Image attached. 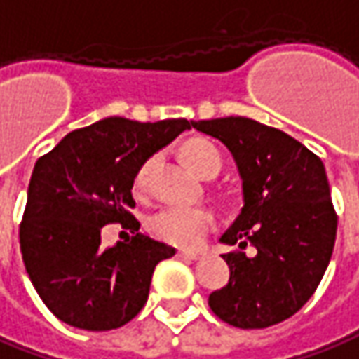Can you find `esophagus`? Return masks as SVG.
Wrapping results in <instances>:
<instances>
[{
    "mask_svg": "<svg viewBox=\"0 0 359 359\" xmlns=\"http://www.w3.org/2000/svg\"><path fill=\"white\" fill-rule=\"evenodd\" d=\"M179 257H184V259H198L202 257V251H190V250H180Z\"/></svg>",
    "mask_w": 359,
    "mask_h": 359,
    "instance_id": "34e87169",
    "label": "esophagus"
}]
</instances>
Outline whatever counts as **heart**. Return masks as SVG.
<instances>
[{
	"mask_svg": "<svg viewBox=\"0 0 359 359\" xmlns=\"http://www.w3.org/2000/svg\"><path fill=\"white\" fill-rule=\"evenodd\" d=\"M182 159L196 175L204 177L212 169H220V151L204 139H192L182 147ZM149 163L141 165L133 179V190L145 189ZM212 214L196 206H167L149 218V231L161 241L180 248H196L212 230Z\"/></svg>",
	"mask_w": 359,
	"mask_h": 359,
	"instance_id": "heart-1",
	"label": "heart"
}]
</instances>
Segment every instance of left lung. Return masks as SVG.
Segmentation results:
<instances>
[{"mask_svg":"<svg viewBox=\"0 0 359 359\" xmlns=\"http://www.w3.org/2000/svg\"><path fill=\"white\" fill-rule=\"evenodd\" d=\"M230 149L243 208L220 238L230 281L208 297L212 313L238 328L291 318L313 297L330 263L338 216L323 161L281 129L241 116L192 121Z\"/></svg>","mask_w":359,"mask_h":359,"instance_id":"left-lung-1","label":"left lung"}]
</instances>
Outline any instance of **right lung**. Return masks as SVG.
Masks as SVG:
<instances>
[{"label": "right lung", "mask_w": 359, "mask_h": 359, "mask_svg": "<svg viewBox=\"0 0 359 359\" xmlns=\"http://www.w3.org/2000/svg\"><path fill=\"white\" fill-rule=\"evenodd\" d=\"M190 126L187 119H100L70 131L36 161L19 243L29 279L58 320L104 332L143 309L157 263L172 257L175 248L139 231L129 212L133 179ZM116 221L136 236L102 248L101 228Z\"/></svg>", "instance_id": "1"}]
</instances>
